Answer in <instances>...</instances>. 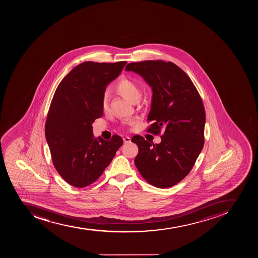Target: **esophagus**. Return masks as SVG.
Instances as JSON below:
<instances>
[{"label": "esophagus", "instance_id": "34e87169", "mask_svg": "<svg viewBox=\"0 0 258 258\" xmlns=\"http://www.w3.org/2000/svg\"><path fill=\"white\" fill-rule=\"evenodd\" d=\"M123 140L124 144H130V143H131V139L130 137H127V136L123 137Z\"/></svg>", "mask_w": 258, "mask_h": 258}]
</instances>
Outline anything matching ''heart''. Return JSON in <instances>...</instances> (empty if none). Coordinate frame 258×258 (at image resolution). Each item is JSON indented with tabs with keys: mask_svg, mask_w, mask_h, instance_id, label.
I'll list each match as a JSON object with an SVG mask.
<instances>
[{
	"mask_svg": "<svg viewBox=\"0 0 258 258\" xmlns=\"http://www.w3.org/2000/svg\"><path fill=\"white\" fill-rule=\"evenodd\" d=\"M118 93L120 94L124 98L128 99L131 102H137L141 96V89L139 85L135 81L130 80L128 78H122L117 82L114 87ZM101 107L104 111L108 109V100L106 96L103 98Z\"/></svg>",
	"mask_w": 258,
	"mask_h": 258,
	"instance_id": "obj_1",
	"label": "heart"
}]
</instances>
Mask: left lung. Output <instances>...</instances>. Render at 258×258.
<instances>
[{
    "label": "left lung",
    "instance_id": "obj_1",
    "mask_svg": "<svg viewBox=\"0 0 258 258\" xmlns=\"http://www.w3.org/2000/svg\"><path fill=\"white\" fill-rule=\"evenodd\" d=\"M126 71L144 78L153 90L148 132L161 135L153 144L140 135L131 141L139 153L135 166L151 185L168 188L189 173L205 143V111L198 91L182 69L171 62L148 60L131 62Z\"/></svg>",
    "mask_w": 258,
    "mask_h": 258
}]
</instances>
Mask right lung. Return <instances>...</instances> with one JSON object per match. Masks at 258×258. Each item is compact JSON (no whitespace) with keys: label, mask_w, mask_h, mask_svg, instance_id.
<instances>
[{"label":"right lung","mask_w":258,"mask_h":258,"mask_svg":"<svg viewBox=\"0 0 258 258\" xmlns=\"http://www.w3.org/2000/svg\"><path fill=\"white\" fill-rule=\"evenodd\" d=\"M127 62H84L57 86L45 123V137L55 169L78 188L95 182L110 165L123 139L110 140L92 134V123L103 115L105 87L120 74Z\"/></svg>","instance_id":"obj_1"}]
</instances>
